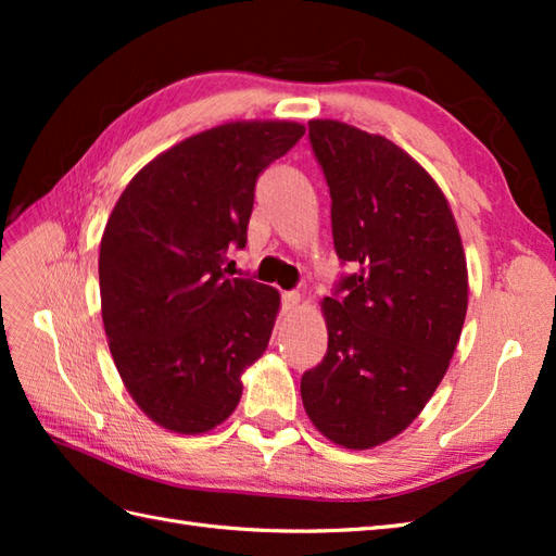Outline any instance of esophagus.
Instances as JSON below:
<instances>
[{"mask_svg":"<svg viewBox=\"0 0 556 556\" xmlns=\"http://www.w3.org/2000/svg\"><path fill=\"white\" fill-rule=\"evenodd\" d=\"M299 303H301V293L296 291L281 293V313H293L299 308Z\"/></svg>","mask_w":556,"mask_h":556,"instance_id":"34e87169","label":"esophagus"}]
</instances>
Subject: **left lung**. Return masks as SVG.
<instances>
[{"instance_id": "8db88e82", "label": "left lung", "mask_w": 556, "mask_h": 556, "mask_svg": "<svg viewBox=\"0 0 556 556\" xmlns=\"http://www.w3.org/2000/svg\"><path fill=\"white\" fill-rule=\"evenodd\" d=\"M311 143L353 275L320 303L327 353L301 399L329 442L361 452L404 432L440 387L468 311L466 253L442 188L406 150L337 119H313Z\"/></svg>"}]
</instances>
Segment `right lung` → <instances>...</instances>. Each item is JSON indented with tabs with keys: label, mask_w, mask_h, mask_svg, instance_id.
Instances as JSON below:
<instances>
[{
	"label": "right lung",
	"mask_w": 556,
	"mask_h": 556,
	"mask_svg": "<svg viewBox=\"0 0 556 556\" xmlns=\"http://www.w3.org/2000/svg\"><path fill=\"white\" fill-rule=\"evenodd\" d=\"M303 134L277 119L207 128L160 152L116 200L100 241L102 323L126 392L164 430H215L269 344L279 291L222 265L245 245L257 176Z\"/></svg>",
	"instance_id": "add662e5"
}]
</instances>
